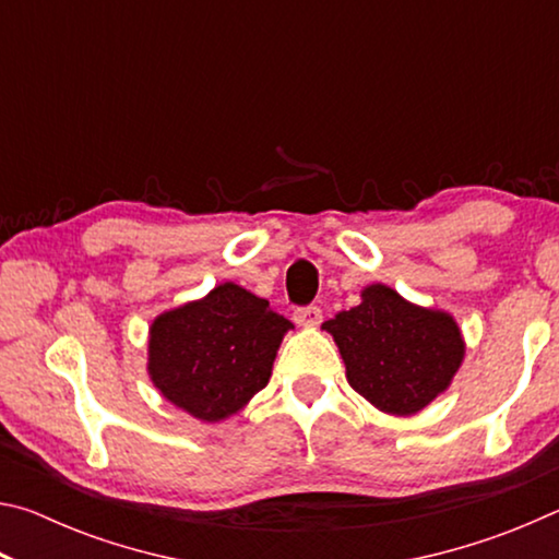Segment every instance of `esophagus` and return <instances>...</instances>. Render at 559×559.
Listing matches in <instances>:
<instances>
[{
  "label": "esophagus",
  "mask_w": 559,
  "mask_h": 559,
  "mask_svg": "<svg viewBox=\"0 0 559 559\" xmlns=\"http://www.w3.org/2000/svg\"><path fill=\"white\" fill-rule=\"evenodd\" d=\"M293 320H296L300 328H318L320 320H323V313H320V308L308 306V308H298L296 313H293Z\"/></svg>",
  "instance_id": "1"
}]
</instances>
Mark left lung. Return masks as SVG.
<instances>
[{
    "label": "left lung",
    "instance_id": "obj_1",
    "mask_svg": "<svg viewBox=\"0 0 559 559\" xmlns=\"http://www.w3.org/2000/svg\"><path fill=\"white\" fill-rule=\"evenodd\" d=\"M345 362V377L374 409L412 416L451 386L466 340L449 310L424 308L384 283L359 293V306L323 323Z\"/></svg>",
    "mask_w": 559,
    "mask_h": 559
}]
</instances>
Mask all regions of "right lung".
Instances as JSON below:
<instances>
[{
	"instance_id": "obj_1",
	"label": "right lung",
	"mask_w": 559,
	"mask_h": 559,
	"mask_svg": "<svg viewBox=\"0 0 559 559\" xmlns=\"http://www.w3.org/2000/svg\"><path fill=\"white\" fill-rule=\"evenodd\" d=\"M288 330L266 298L226 281L150 323L147 377L177 409L226 421L269 384Z\"/></svg>"
}]
</instances>
